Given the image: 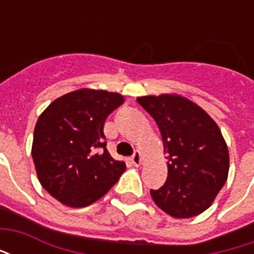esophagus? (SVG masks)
I'll list each match as a JSON object with an SVG mask.
<instances>
[{
	"mask_svg": "<svg viewBox=\"0 0 254 254\" xmlns=\"http://www.w3.org/2000/svg\"><path fill=\"white\" fill-rule=\"evenodd\" d=\"M141 160H143V158H141V152H140V151H134V154L130 156V162H132L134 166H138L141 163Z\"/></svg>",
	"mask_w": 254,
	"mask_h": 254,
	"instance_id": "1",
	"label": "esophagus"
}]
</instances>
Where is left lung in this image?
Instances as JSON below:
<instances>
[{"label":"left lung","instance_id":"8db88e82","mask_svg":"<svg viewBox=\"0 0 254 254\" xmlns=\"http://www.w3.org/2000/svg\"><path fill=\"white\" fill-rule=\"evenodd\" d=\"M137 102L159 127L169 159L167 180L158 190L151 189L152 200L173 218L204 212L229 174V149L220 129L182 96H143Z\"/></svg>","mask_w":254,"mask_h":254}]
</instances>
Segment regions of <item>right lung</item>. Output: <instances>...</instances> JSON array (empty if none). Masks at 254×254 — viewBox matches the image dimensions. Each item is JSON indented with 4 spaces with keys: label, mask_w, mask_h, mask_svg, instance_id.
Here are the masks:
<instances>
[{
    "label": "right lung",
    "mask_w": 254,
    "mask_h": 254,
    "mask_svg": "<svg viewBox=\"0 0 254 254\" xmlns=\"http://www.w3.org/2000/svg\"><path fill=\"white\" fill-rule=\"evenodd\" d=\"M125 102L116 92L78 89L64 95L39 117L32 159L38 178L67 207H87L116 185L127 166L106 148L107 117Z\"/></svg>",
    "instance_id": "right-lung-1"
}]
</instances>
